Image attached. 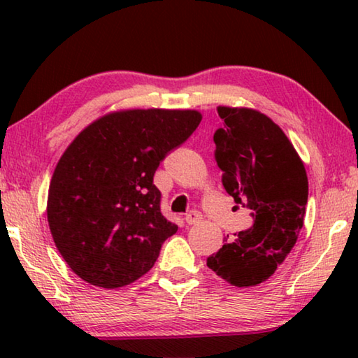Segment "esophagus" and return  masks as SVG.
<instances>
[{"label": "esophagus", "instance_id": "34e87169", "mask_svg": "<svg viewBox=\"0 0 358 358\" xmlns=\"http://www.w3.org/2000/svg\"><path fill=\"white\" fill-rule=\"evenodd\" d=\"M185 220L187 222V226H196V224L202 221V215L199 213V211H189V213L186 215Z\"/></svg>", "mask_w": 358, "mask_h": 358}]
</instances>
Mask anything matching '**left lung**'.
Wrapping results in <instances>:
<instances>
[{
  "label": "left lung",
  "mask_w": 358,
  "mask_h": 358,
  "mask_svg": "<svg viewBox=\"0 0 358 358\" xmlns=\"http://www.w3.org/2000/svg\"><path fill=\"white\" fill-rule=\"evenodd\" d=\"M217 113L224 126L213 141L222 186L251 210L254 224L211 254L207 265L232 286H256L275 273L299 238L308 202L306 171L266 115L245 107H217Z\"/></svg>",
  "instance_id": "left-lung-1"
}]
</instances>
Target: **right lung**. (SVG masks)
Returning a JSON list of instances; mask_svg holds the SVG:
<instances>
[{"instance_id": "1", "label": "right lung", "mask_w": 358, "mask_h": 358, "mask_svg": "<svg viewBox=\"0 0 358 358\" xmlns=\"http://www.w3.org/2000/svg\"><path fill=\"white\" fill-rule=\"evenodd\" d=\"M196 110H121L87 126L53 172L47 220L77 276L117 289L155 265L178 226L161 213L153 177L161 161L201 123Z\"/></svg>"}]
</instances>
